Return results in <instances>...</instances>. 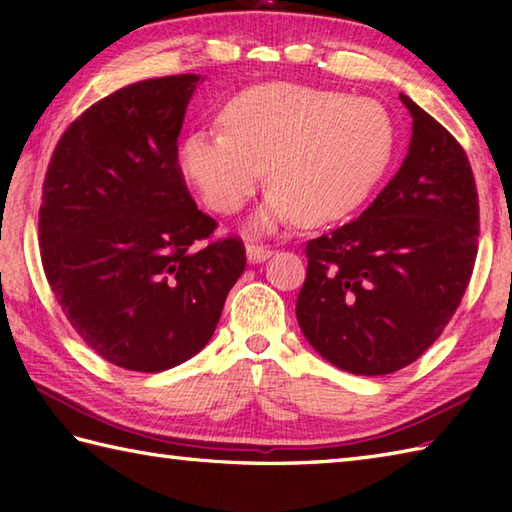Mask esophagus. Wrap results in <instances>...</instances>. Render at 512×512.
<instances>
[{"mask_svg":"<svg viewBox=\"0 0 512 512\" xmlns=\"http://www.w3.org/2000/svg\"><path fill=\"white\" fill-rule=\"evenodd\" d=\"M270 255H273V250H270L266 244H259V242H248L246 244L248 262L259 264V262H264V259H268Z\"/></svg>","mask_w":512,"mask_h":512,"instance_id":"obj_1","label":"esophagus"}]
</instances>
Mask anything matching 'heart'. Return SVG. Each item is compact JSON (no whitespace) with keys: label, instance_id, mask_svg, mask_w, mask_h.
Wrapping results in <instances>:
<instances>
[{"label":"heart","instance_id":"1","mask_svg":"<svg viewBox=\"0 0 512 512\" xmlns=\"http://www.w3.org/2000/svg\"><path fill=\"white\" fill-rule=\"evenodd\" d=\"M224 129H202L180 147V169L217 213H235L264 176L273 193L255 217L325 224L358 209L383 180L394 125L383 105L295 83L250 88L226 105Z\"/></svg>","mask_w":512,"mask_h":512}]
</instances>
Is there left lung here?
Returning <instances> with one entry per match:
<instances>
[{
    "label": "left lung",
    "instance_id": "obj_1",
    "mask_svg": "<svg viewBox=\"0 0 512 512\" xmlns=\"http://www.w3.org/2000/svg\"><path fill=\"white\" fill-rule=\"evenodd\" d=\"M413 118L398 173L367 209L306 244L297 321L325 361L383 376L429 350L469 286L480 202L466 151L400 94Z\"/></svg>",
    "mask_w": 512,
    "mask_h": 512
}]
</instances>
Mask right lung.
Wrapping results in <instances>:
<instances>
[{
  "label": "right lung",
  "instance_id": "right-lung-1",
  "mask_svg": "<svg viewBox=\"0 0 512 512\" xmlns=\"http://www.w3.org/2000/svg\"><path fill=\"white\" fill-rule=\"evenodd\" d=\"M198 74L127 85L59 138L43 180L41 264L76 334L112 365L165 372L209 343L246 268L184 182L178 136Z\"/></svg>",
  "mask_w": 512,
  "mask_h": 512
}]
</instances>
